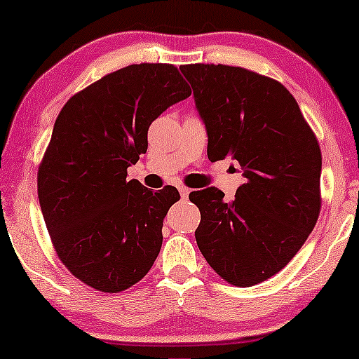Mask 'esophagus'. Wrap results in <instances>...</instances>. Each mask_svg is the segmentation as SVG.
Returning a JSON list of instances; mask_svg holds the SVG:
<instances>
[{"instance_id":"1","label":"esophagus","mask_w":359,"mask_h":359,"mask_svg":"<svg viewBox=\"0 0 359 359\" xmlns=\"http://www.w3.org/2000/svg\"><path fill=\"white\" fill-rule=\"evenodd\" d=\"M189 193H191V189L189 188H186V186H181L180 188V194H181V199H188L189 198Z\"/></svg>"}]
</instances>
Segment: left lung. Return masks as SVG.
<instances>
[{"mask_svg":"<svg viewBox=\"0 0 359 359\" xmlns=\"http://www.w3.org/2000/svg\"><path fill=\"white\" fill-rule=\"evenodd\" d=\"M208 130L210 161L232 156L245 183L230 203L217 188L194 191L196 242L210 268L233 286L281 271L320 214L322 154L297 101L273 78L247 68L181 65Z\"/></svg>","mask_w":359,"mask_h":359,"instance_id":"1","label":"left lung"}]
</instances>
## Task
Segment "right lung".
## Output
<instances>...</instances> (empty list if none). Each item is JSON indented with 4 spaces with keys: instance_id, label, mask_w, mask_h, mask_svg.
Returning <instances> with one entry per match:
<instances>
[{
    "instance_id": "1",
    "label": "right lung",
    "mask_w": 359,
    "mask_h": 359,
    "mask_svg": "<svg viewBox=\"0 0 359 359\" xmlns=\"http://www.w3.org/2000/svg\"><path fill=\"white\" fill-rule=\"evenodd\" d=\"M191 96L170 63L129 65L73 95L39 165L37 193L53 248L73 276L101 292L139 283L158 257L178 189L158 193L127 168L145 154L161 112Z\"/></svg>"
}]
</instances>
